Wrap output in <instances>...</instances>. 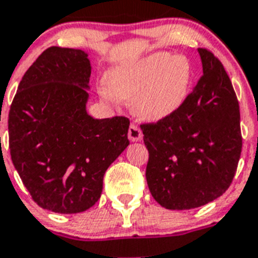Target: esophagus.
Wrapping results in <instances>:
<instances>
[{
    "label": "esophagus",
    "instance_id": "obj_1",
    "mask_svg": "<svg viewBox=\"0 0 258 258\" xmlns=\"http://www.w3.org/2000/svg\"><path fill=\"white\" fill-rule=\"evenodd\" d=\"M128 139L131 141H140L143 139V132L136 124H131L128 128Z\"/></svg>",
    "mask_w": 258,
    "mask_h": 258
}]
</instances>
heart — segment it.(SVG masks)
<instances>
[{"instance_id":"1","label":"heart","mask_w":258,"mask_h":258,"mask_svg":"<svg viewBox=\"0 0 258 258\" xmlns=\"http://www.w3.org/2000/svg\"><path fill=\"white\" fill-rule=\"evenodd\" d=\"M191 67L186 57L155 52L136 61L115 67L106 78L105 96L134 100V109L144 119L162 120L172 115L186 99Z\"/></svg>"}]
</instances>
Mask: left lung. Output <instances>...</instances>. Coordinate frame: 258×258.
I'll return each instance as SVG.
<instances>
[{"label": "left lung", "mask_w": 258, "mask_h": 258, "mask_svg": "<svg viewBox=\"0 0 258 258\" xmlns=\"http://www.w3.org/2000/svg\"><path fill=\"white\" fill-rule=\"evenodd\" d=\"M203 76L182 105L157 123H144L149 152L146 181L167 210H191L230 186L242 153L240 112L224 66L198 48Z\"/></svg>", "instance_id": "obj_1"}]
</instances>
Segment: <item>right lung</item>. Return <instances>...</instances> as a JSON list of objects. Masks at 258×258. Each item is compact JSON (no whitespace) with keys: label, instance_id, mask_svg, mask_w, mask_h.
Masks as SVG:
<instances>
[{"label":"right lung","instance_id":"obj_1","mask_svg":"<svg viewBox=\"0 0 258 258\" xmlns=\"http://www.w3.org/2000/svg\"><path fill=\"white\" fill-rule=\"evenodd\" d=\"M77 48L52 46L25 72L9 112L11 161L39 207L89 210L104 173L128 146L126 117L95 119L86 110L91 64Z\"/></svg>","mask_w":258,"mask_h":258}]
</instances>
